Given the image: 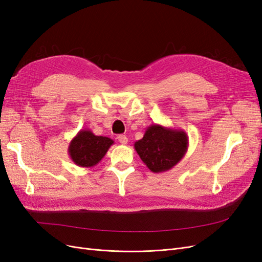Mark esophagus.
Wrapping results in <instances>:
<instances>
[{"label": "esophagus", "instance_id": "esophagus-1", "mask_svg": "<svg viewBox=\"0 0 262 262\" xmlns=\"http://www.w3.org/2000/svg\"><path fill=\"white\" fill-rule=\"evenodd\" d=\"M117 139H118V141L120 142V143L123 144V145H125L126 143H128V138H126L125 136H122V134H121V136H118Z\"/></svg>", "mask_w": 262, "mask_h": 262}]
</instances>
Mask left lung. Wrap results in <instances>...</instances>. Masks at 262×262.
Wrapping results in <instances>:
<instances>
[{
	"instance_id": "1",
	"label": "left lung",
	"mask_w": 262,
	"mask_h": 262,
	"mask_svg": "<svg viewBox=\"0 0 262 262\" xmlns=\"http://www.w3.org/2000/svg\"><path fill=\"white\" fill-rule=\"evenodd\" d=\"M188 145L189 139L184 130L154 123L134 143V148L146 167L158 173L176 166L187 153Z\"/></svg>"
}]
</instances>
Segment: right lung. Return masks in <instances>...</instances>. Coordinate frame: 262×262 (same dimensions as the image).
<instances>
[{
  "mask_svg": "<svg viewBox=\"0 0 262 262\" xmlns=\"http://www.w3.org/2000/svg\"><path fill=\"white\" fill-rule=\"evenodd\" d=\"M113 144L114 141L112 139L95 136L91 130L84 129L78 131L76 136L71 140L68 152L75 165L91 168L104 158Z\"/></svg>",
  "mask_w": 262,
  "mask_h": 262,
  "instance_id": "obj_1",
  "label": "right lung"
}]
</instances>
